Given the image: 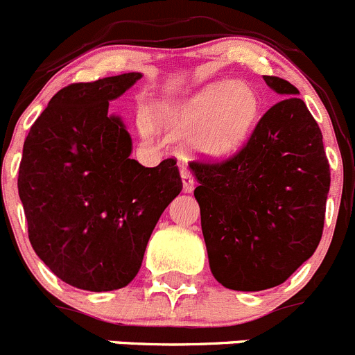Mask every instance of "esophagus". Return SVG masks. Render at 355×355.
Masks as SVG:
<instances>
[{
    "label": "esophagus",
    "instance_id": "1",
    "mask_svg": "<svg viewBox=\"0 0 355 355\" xmlns=\"http://www.w3.org/2000/svg\"><path fill=\"white\" fill-rule=\"evenodd\" d=\"M181 179H182V189L184 193H191L195 188V178L189 173V169L186 166H181Z\"/></svg>",
    "mask_w": 355,
    "mask_h": 355
}]
</instances>
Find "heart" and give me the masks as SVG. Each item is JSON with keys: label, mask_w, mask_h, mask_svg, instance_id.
Returning <instances> with one entry per match:
<instances>
[{"label": "heart", "mask_w": 355, "mask_h": 355, "mask_svg": "<svg viewBox=\"0 0 355 355\" xmlns=\"http://www.w3.org/2000/svg\"><path fill=\"white\" fill-rule=\"evenodd\" d=\"M261 115V98L247 83H217L203 87L191 98L164 108L157 121L174 131H191L189 146L209 157H224L240 148L250 136ZM145 138L155 129L146 115L138 121Z\"/></svg>", "instance_id": "1"}]
</instances>
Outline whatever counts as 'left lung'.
I'll use <instances>...</instances> for the list:
<instances>
[{
	"label": "left lung",
	"instance_id": "obj_1",
	"mask_svg": "<svg viewBox=\"0 0 355 355\" xmlns=\"http://www.w3.org/2000/svg\"><path fill=\"white\" fill-rule=\"evenodd\" d=\"M247 145L223 162H189L198 186L210 271L223 286L261 292L285 283L318 248L329 164L318 122L288 80Z\"/></svg>",
	"mask_w": 355,
	"mask_h": 355
}]
</instances>
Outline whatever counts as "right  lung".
I'll use <instances>...</instances> for the list:
<instances>
[{
    "mask_svg": "<svg viewBox=\"0 0 355 355\" xmlns=\"http://www.w3.org/2000/svg\"><path fill=\"white\" fill-rule=\"evenodd\" d=\"M139 72L69 84L24 143L19 196L37 257L62 282L89 292L129 285L157 220L181 193L176 160L143 167L108 101Z\"/></svg>",
    "mask_w": 355,
    "mask_h": 355,
    "instance_id": "right-lung-1",
    "label": "right lung"
}]
</instances>
